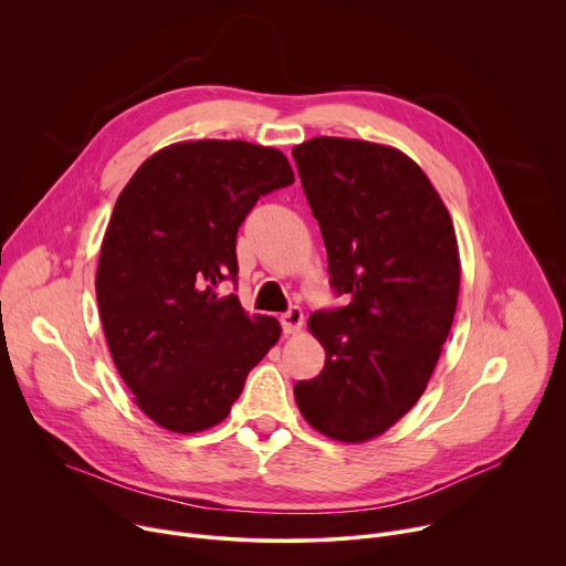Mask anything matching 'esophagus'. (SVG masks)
<instances>
[{
  "label": "esophagus",
  "instance_id": "34e87169",
  "mask_svg": "<svg viewBox=\"0 0 566 566\" xmlns=\"http://www.w3.org/2000/svg\"><path fill=\"white\" fill-rule=\"evenodd\" d=\"M282 332L286 334V336H293V334H297L300 329H302V325H304V315H302V311L297 308V306H293L289 313H284L282 317Z\"/></svg>",
  "mask_w": 566,
  "mask_h": 566
}]
</instances>
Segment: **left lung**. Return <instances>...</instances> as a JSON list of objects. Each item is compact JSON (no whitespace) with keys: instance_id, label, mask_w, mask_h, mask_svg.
Segmentation results:
<instances>
[{"instance_id":"obj_1","label":"left lung","mask_w":566,"mask_h":566,"mask_svg":"<svg viewBox=\"0 0 566 566\" xmlns=\"http://www.w3.org/2000/svg\"><path fill=\"white\" fill-rule=\"evenodd\" d=\"M325 239L332 286L349 304L311 313L325 369L293 389L304 421L365 443L426 391L450 334L461 282L454 226L428 175L396 147L315 136L293 147Z\"/></svg>"}]
</instances>
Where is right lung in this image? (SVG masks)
<instances>
[{
  "mask_svg": "<svg viewBox=\"0 0 566 566\" xmlns=\"http://www.w3.org/2000/svg\"><path fill=\"white\" fill-rule=\"evenodd\" d=\"M293 181L275 147L201 138L154 151L118 195L96 297L114 365L156 426L195 434L221 423L280 340L275 317L249 315L217 286L237 275L241 221Z\"/></svg>",
  "mask_w": 566,
  "mask_h": 566,
  "instance_id": "1",
  "label": "right lung"
}]
</instances>
